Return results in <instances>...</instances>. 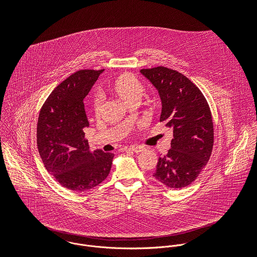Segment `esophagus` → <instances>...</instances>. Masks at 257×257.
<instances>
[{
	"label": "esophagus",
	"instance_id": "obj_1",
	"mask_svg": "<svg viewBox=\"0 0 257 257\" xmlns=\"http://www.w3.org/2000/svg\"><path fill=\"white\" fill-rule=\"evenodd\" d=\"M129 149H130L131 151L135 152V153H140V152L144 151L145 148H144L143 146H141V145H134V146H131Z\"/></svg>",
	"mask_w": 257,
	"mask_h": 257
}]
</instances>
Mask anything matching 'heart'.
Wrapping results in <instances>:
<instances>
[{
    "instance_id": "1",
    "label": "heart",
    "mask_w": 257,
    "mask_h": 257,
    "mask_svg": "<svg viewBox=\"0 0 257 257\" xmlns=\"http://www.w3.org/2000/svg\"><path fill=\"white\" fill-rule=\"evenodd\" d=\"M113 91L125 102L129 101L131 98L136 96H141L143 92V86L141 82L132 74L125 73L118 77L113 85ZM102 96L97 95L94 99V110L96 113H99L102 106Z\"/></svg>"
}]
</instances>
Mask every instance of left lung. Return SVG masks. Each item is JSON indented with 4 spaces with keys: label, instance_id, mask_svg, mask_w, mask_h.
Returning <instances> with one entry per match:
<instances>
[{
    "label": "left lung",
    "instance_id": "1",
    "mask_svg": "<svg viewBox=\"0 0 257 257\" xmlns=\"http://www.w3.org/2000/svg\"><path fill=\"white\" fill-rule=\"evenodd\" d=\"M158 90L162 102L160 122L173 129L171 148L159 157L153 176L169 188L191 184L212 153V115L198 87L183 74L163 67L140 70Z\"/></svg>",
    "mask_w": 257,
    "mask_h": 257
}]
</instances>
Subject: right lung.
<instances>
[{"label":"right lung","instance_id":"right-lung-1","mask_svg":"<svg viewBox=\"0 0 257 257\" xmlns=\"http://www.w3.org/2000/svg\"><path fill=\"white\" fill-rule=\"evenodd\" d=\"M102 70H80L59 84L43 104L37 124V146L48 172L65 188L83 192L103 182L113 153L89 150L83 128L89 126L84 109Z\"/></svg>","mask_w":257,"mask_h":257}]
</instances>
